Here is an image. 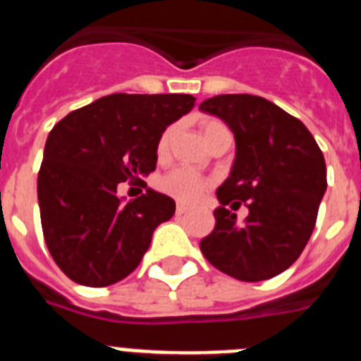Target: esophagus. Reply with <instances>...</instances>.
I'll return each instance as SVG.
<instances>
[{
    "mask_svg": "<svg viewBox=\"0 0 361 361\" xmlns=\"http://www.w3.org/2000/svg\"><path fill=\"white\" fill-rule=\"evenodd\" d=\"M188 206H184V204H177V209H175V212H177V215H184V213H188Z\"/></svg>",
    "mask_w": 361,
    "mask_h": 361,
    "instance_id": "1",
    "label": "esophagus"
}]
</instances>
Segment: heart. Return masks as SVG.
I'll use <instances>...</instances> for the list:
<instances>
[{
    "label": "heart",
    "instance_id": "1",
    "mask_svg": "<svg viewBox=\"0 0 361 361\" xmlns=\"http://www.w3.org/2000/svg\"><path fill=\"white\" fill-rule=\"evenodd\" d=\"M226 124L220 123L216 119H206L202 121V133L208 141L209 137L213 135L219 130H224ZM175 128L173 126H168L164 132L159 137L157 146H155V153H157L159 159H164L170 152L171 139H173ZM212 186V180L202 175L195 173V171L188 170V168H177V170H171L170 173H166L164 177L159 180V188H161L162 193L173 197L175 200L184 204H191L199 200L202 197V193L208 188Z\"/></svg>",
    "mask_w": 361,
    "mask_h": 361
}]
</instances>
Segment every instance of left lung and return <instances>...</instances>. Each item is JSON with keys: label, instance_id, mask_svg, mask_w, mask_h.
<instances>
[{"label": "left lung", "instance_id": "8db88e82", "mask_svg": "<svg viewBox=\"0 0 361 361\" xmlns=\"http://www.w3.org/2000/svg\"><path fill=\"white\" fill-rule=\"evenodd\" d=\"M200 110L224 121L237 141L231 175L216 190L215 228L200 240V251L242 282L273 279L295 264L311 238L327 188L324 153L302 121L258 95H216ZM228 203L250 209L242 225Z\"/></svg>", "mask_w": 361, "mask_h": 361}]
</instances>
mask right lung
Instances as JSON below:
<instances>
[{
	"label": "right lung",
	"mask_w": 361,
	"mask_h": 361,
	"mask_svg": "<svg viewBox=\"0 0 361 361\" xmlns=\"http://www.w3.org/2000/svg\"><path fill=\"white\" fill-rule=\"evenodd\" d=\"M193 104L188 94H111L50 130L37 173L41 228L70 280L106 288L141 264L155 228L173 216L175 200L146 190L123 204L117 186L146 188L159 137Z\"/></svg>",
	"instance_id": "obj_1"
}]
</instances>
